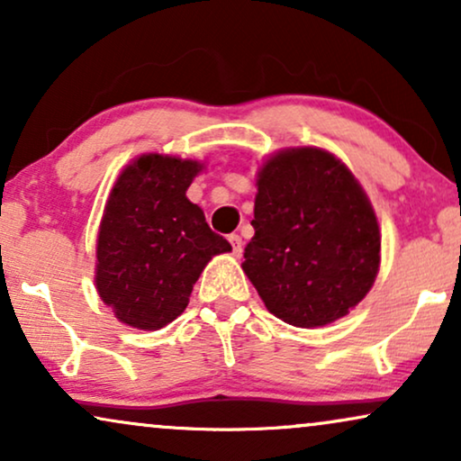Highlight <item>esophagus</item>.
<instances>
[{
    "label": "esophagus",
    "instance_id": "34e87169",
    "mask_svg": "<svg viewBox=\"0 0 461 461\" xmlns=\"http://www.w3.org/2000/svg\"><path fill=\"white\" fill-rule=\"evenodd\" d=\"M229 241H230V245H232V254H235L237 258L241 256V251H243V239L239 237V235H230Z\"/></svg>",
    "mask_w": 461,
    "mask_h": 461
}]
</instances>
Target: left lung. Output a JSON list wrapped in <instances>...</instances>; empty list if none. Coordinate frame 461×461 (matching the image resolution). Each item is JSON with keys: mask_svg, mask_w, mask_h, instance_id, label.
Wrapping results in <instances>:
<instances>
[{"mask_svg": "<svg viewBox=\"0 0 461 461\" xmlns=\"http://www.w3.org/2000/svg\"><path fill=\"white\" fill-rule=\"evenodd\" d=\"M256 186L241 268L264 306L304 330L346 317L374 287L382 258L361 182L330 150L289 147L262 163Z\"/></svg>", "mask_w": 461, "mask_h": 461, "instance_id": "obj_1", "label": "left lung"}]
</instances>
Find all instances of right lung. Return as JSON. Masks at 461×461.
Instances as JSON below:
<instances>
[{
    "label": "right lung",
    "instance_id": "1",
    "mask_svg": "<svg viewBox=\"0 0 461 461\" xmlns=\"http://www.w3.org/2000/svg\"><path fill=\"white\" fill-rule=\"evenodd\" d=\"M203 163L144 153L119 172L96 241V292L122 323L155 331L188 306L193 285L230 243L186 191Z\"/></svg>",
    "mask_w": 461,
    "mask_h": 461
}]
</instances>
